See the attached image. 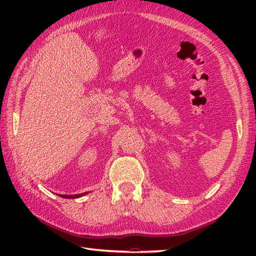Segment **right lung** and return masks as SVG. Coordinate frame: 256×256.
I'll return each instance as SVG.
<instances>
[{"label": "right lung", "mask_w": 256, "mask_h": 256, "mask_svg": "<svg viewBox=\"0 0 256 256\" xmlns=\"http://www.w3.org/2000/svg\"><path fill=\"white\" fill-rule=\"evenodd\" d=\"M88 192H84V194H59L62 198H67V199H74V198H80L82 197V196L86 194Z\"/></svg>", "instance_id": "1"}]
</instances>
